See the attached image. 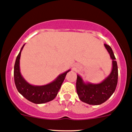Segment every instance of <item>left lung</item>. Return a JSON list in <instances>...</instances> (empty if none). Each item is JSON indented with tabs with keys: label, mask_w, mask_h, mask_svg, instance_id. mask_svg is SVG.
I'll return each mask as SVG.
<instances>
[{
	"label": "left lung",
	"mask_w": 132,
	"mask_h": 132,
	"mask_svg": "<svg viewBox=\"0 0 132 132\" xmlns=\"http://www.w3.org/2000/svg\"><path fill=\"white\" fill-rule=\"evenodd\" d=\"M106 49L112 59V70L110 75L98 84L84 82L77 75L76 89L81 101L91 105H99L106 101L116 90L118 80V68L113 50L109 45L104 44Z\"/></svg>",
	"instance_id": "left-lung-1"
}]
</instances>
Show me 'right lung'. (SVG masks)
<instances>
[{"instance_id":"add662e5","label":"right lung","mask_w":132,"mask_h":132,"mask_svg":"<svg viewBox=\"0 0 132 132\" xmlns=\"http://www.w3.org/2000/svg\"><path fill=\"white\" fill-rule=\"evenodd\" d=\"M24 45L22 47L17 55L14 66V80L18 92L27 100L35 104H43L53 100L57 96L61 85L64 80L68 70L61 73L52 82L43 86H35L28 83L20 71V58L21 52Z\"/></svg>"}]
</instances>
